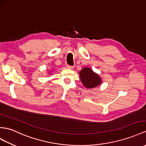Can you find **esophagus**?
<instances>
[{
	"instance_id": "obj_1",
	"label": "esophagus",
	"mask_w": 146,
	"mask_h": 146,
	"mask_svg": "<svg viewBox=\"0 0 146 146\" xmlns=\"http://www.w3.org/2000/svg\"><path fill=\"white\" fill-rule=\"evenodd\" d=\"M67 69H73V66H70V65H67Z\"/></svg>"
}]
</instances>
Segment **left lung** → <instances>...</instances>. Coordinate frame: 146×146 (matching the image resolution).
Instances as JSON below:
<instances>
[{"instance_id":"left-lung-1","label":"left lung","mask_w":146,"mask_h":146,"mask_svg":"<svg viewBox=\"0 0 146 146\" xmlns=\"http://www.w3.org/2000/svg\"><path fill=\"white\" fill-rule=\"evenodd\" d=\"M79 74L82 82L86 88H94L101 84L100 77L90 68L85 67Z\"/></svg>"}]
</instances>
